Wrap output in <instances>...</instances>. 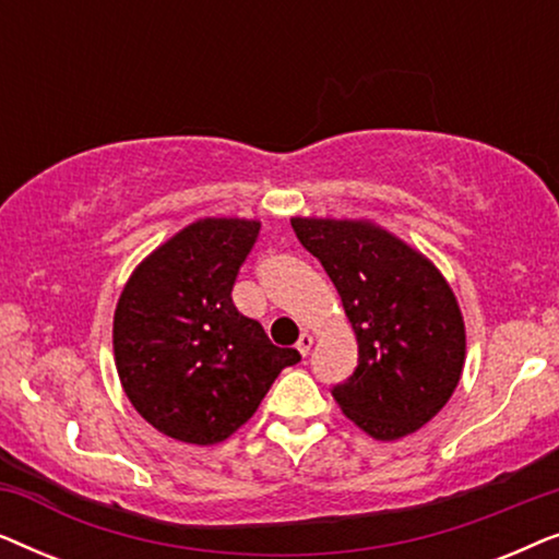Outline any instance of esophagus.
Listing matches in <instances>:
<instances>
[{"mask_svg": "<svg viewBox=\"0 0 559 559\" xmlns=\"http://www.w3.org/2000/svg\"><path fill=\"white\" fill-rule=\"evenodd\" d=\"M310 348H312V335L310 333H302L300 341H297V350H300L302 356H308Z\"/></svg>", "mask_w": 559, "mask_h": 559, "instance_id": "esophagus-1", "label": "esophagus"}]
</instances>
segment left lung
<instances>
[{"label": "left lung", "mask_w": 559, "mask_h": 559, "mask_svg": "<svg viewBox=\"0 0 559 559\" xmlns=\"http://www.w3.org/2000/svg\"><path fill=\"white\" fill-rule=\"evenodd\" d=\"M297 239L338 289L358 366L333 400L377 440L415 432L445 407L465 358L453 289L423 254L361 221L293 218Z\"/></svg>", "instance_id": "1"}]
</instances>
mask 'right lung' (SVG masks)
<instances>
[{"label":"right lung","instance_id":"1","mask_svg":"<svg viewBox=\"0 0 559 559\" xmlns=\"http://www.w3.org/2000/svg\"><path fill=\"white\" fill-rule=\"evenodd\" d=\"M257 239V221H198L144 259L119 297L121 386L152 427L180 442L226 440L280 371L300 361L234 305L231 289Z\"/></svg>","mask_w":559,"mask_h":559}]
</instances>
